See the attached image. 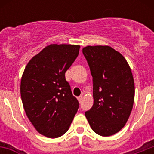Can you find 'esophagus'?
Returning <instances> with one entry per match:
<instances>
[{
  "label": "esophagus",
  "mask_w": 154,
  "mask_h": 154,
  "mask_svg": "<svg viewBox=\"0 0 154 154\" xmlns=\"http://www.w3.org/2000/svg\"><path fill=\"white\" fill-rule=\"evenodd\" d=\"M82 99H83V96H79V97H78V100H79V102L80 103H82Z\"/></svg>",
  "instance_id": "esophagus-1"
}]
</instances>
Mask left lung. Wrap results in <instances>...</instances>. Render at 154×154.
I'll return each instance as SVG.
<instances>
[{
	"mask_svg": "<svg viewBox=\"0 0 154 154\" xmlns=\"http://www.w3.org/2000/svg\"><path fill=\"white\" fill-rule=\"evenodd\" d=\"M82 53L93 83V106L85 117L95 133L112 136L125 126L133 109L135 87L131 69L124 57L109 46H86Z\"/></svg>",
	"mask_w": 154,
	"mask_h": 154,
	"instance_id": "1",
	"label": "left lung"
}]
</instances>
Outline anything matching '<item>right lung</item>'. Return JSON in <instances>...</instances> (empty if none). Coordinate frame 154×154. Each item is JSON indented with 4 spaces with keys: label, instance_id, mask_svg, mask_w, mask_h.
I'll list each match as a JSON object with an SVG mask.
<instances>
[{
    "label": "right lung",
    "instance_id": "right-lung-1",
    "mask_svg": "<svg viewBox=\"0 0 154 154\" xmlns=\"http://www.w3.org/2000/svg\"><path fill=\"white\" fill-rule=\"evenodd\" d=\"M79 45L52 44L31 58L21 82V96L27 116L36 130L57 138L69 130L78 111L65 72L75 62Z\"/></svg>",
    "mask_w": 154,
    "mask_h": 154
}]
</instances>
